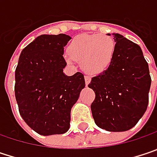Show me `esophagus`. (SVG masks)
Segmentation results:
<instances>
[{"instance_id": "1", "label": "esophagus", "mask_w": 157, "mask_h": 157, "mask_svg": "<svg viewBox=\"0 0 157 157\" xmlns=\"http://www.w3.org/2000/svg\"><path fill=\"white\" fill-rule=\"evenodd\" d=\"M90 81H91V77L90 76H88V75H86L85 76V82H86V86H87V85L90 83Z\"/></svg>"}]
</instances>
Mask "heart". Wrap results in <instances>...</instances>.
I'll return each instance as SVG.
<instances>
[{
    "instance_id": "b5f03b06",
    "label": "heart",
    "mask_w": 157,
    "mask_h": 157,
    "mask_svg": "<svg viewBox=\"0 0 157 157\" xmlns=\"http://www.w3.org/2000/svg\"><path fill=\"white\" fill-rule=\"evenodd\" d=\"M116 50L114 40L108 36L82 35L72 40L69 45L71 55L67 62L73 59L81 62L82 68L90 74L105 71L113 62Z\"/></svg>"
}]
</instances>
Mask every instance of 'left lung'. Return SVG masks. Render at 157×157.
<instances>
[{"mask_svg":"<svg viewBox=\"0 0 157 157\" xmlns=\"http://www.w3.org/2000/svg\"><path fill=\"white\" fill-rule=\"evenodd\" d=\"M113 35L114 58L105 71L92 78L88 87L95 94L91 104L95 124L118 132L133 128L144 115L151 77L140 45L120 34Z\"/></svg>","mask_w":157,"mask_h":157,"instance_id":"8db88e82","label":"left lung"}]
</instances>
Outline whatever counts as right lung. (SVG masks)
<instances>
[{
    "instance_id": "obj_1",
    "label": "right lung",
    "mask_w": 157,
    "mask_h": 157,
    "mask_svg": "<svg viewBox=\"0 0 157 157\" xmlns=\"http://www.w3.org/2000/svg\"><path fill=\"white\" fill-rule=\"evenodd\" d=\"M65 34L42 35L20 53L15 71L18 111L28 126L43 136L63 134L70 129L71 111L85 87L80 72L66 76Z\"/></svg>"
}]
</instances>
